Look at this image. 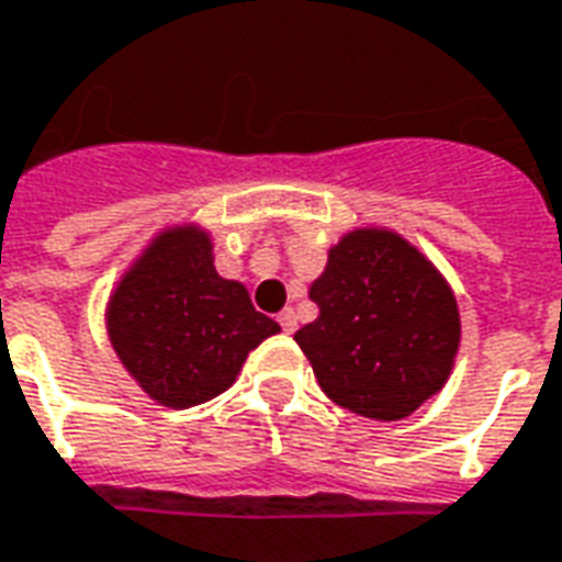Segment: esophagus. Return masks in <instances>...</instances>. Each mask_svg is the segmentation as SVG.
Listing matches in <instances>:
<instances>
[{"label":"esophagus","instance_id":"obj_1","mask_svg":"<svg viewBox=\"0 0 562 562\" xmlns=\"http://www.w3.org/2000/svg\"><path fill=\"white\" fill-rule=\"evenodd\" d=\"M277 322H280L282 331H285V335H292L294 328H297V316H294V310H292V307L282 310L280 316H277Z\"/></svg>","mask_w":562,"mask_h":562}]
</instances>
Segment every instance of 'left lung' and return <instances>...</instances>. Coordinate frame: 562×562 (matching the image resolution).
<instances>
[{
    "label": "left lung",
    "instance_id": "left-lung-1",
    "mask_svg": "<svg viewBox=\"0 0 562 562\" xmlns=\"http://www.w3.org/2000/svg\"><path fill=\"white\" fill-rule=\"evenodd\" d=\"M319 316L294 340L322 392L368 419H404L445 390L459 352L457 294L414 243L356 227L310 285Z\"/></svg>",
    "mask_w": 562,
    "mask_h": 562
}]
</instances>
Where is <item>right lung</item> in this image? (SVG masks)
Listing matches in <instances>:
<instances>
[{
  "mask_svg": "<svg viewBox=\"0 0 562 562\" xmlns=\"http://www.w3.org/2000/svg\"><path fill=\"white\" fill-rule=\"evenodd\" d=\"M105 331L151 402L186 411L222 395L280 325L252 307L243 282L218 277L206 227L172 225L117 280Z\"/></svg>",
  "mask_w": 562,
  "mask_h": 562,
  "instance_id": "right-lung-1",
  "label": "right lung"
}]
</instances>
